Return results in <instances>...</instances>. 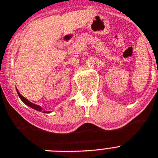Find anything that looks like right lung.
I'll list each match as a JSON object with an SVG mask.
<instances>
[{
    "label": "right lung",
    "instance_id": "add662e5",
    "mask_svg": "<svg viewBox=\"0 0 158 158\" xmlns=\"http://www.w3.org/2000/svg\"><path fill=\"white\" fill-rule=\"evenodd\" d=\"M17 92H18V96H19V98L21 99H22V101L23 102L24 104H26V105H28V106H29V107H30V108H34V109L37 110V111H38V112H42V107H40V106H39V105H37V104H33V103H31V102H30V101H29V100H28L27 99H26V98H25V97H23V96H22V95H21V94H20V92H19V91H18V89H17ZM42 112H44V113H50V112H46V111H42Z\"/></svg>",
    "mask_w": 158,
    "mask_h": 158
}]
</instances>
